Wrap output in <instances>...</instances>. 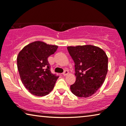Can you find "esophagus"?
Instances as JSON below:
<instances>
[{"mask_svg":"<svg viewBox=\"0 0 126 126\" xmlns=\"http://www.w3.org/2000/svg\"><path fill=\"white\" fill-rule=\"evenodd\" d=\"M69 74V72H68V70H65L64 72H63V75L64 76H66V75H68Z\"/></svg>","mask_w":126,"mask_h":126,"instance_id":"34e87169","label":"esophagus"}]
</instances>
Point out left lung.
I'll return each mask as SVG.
<instances>
[{"instance_id": "left-lung-1", "label": "left lung", "mask_w": 126, "mask_h": 126, "mask_svg": "<svg viewBox=\"0 0 126 126\" xmlns=\"http://www.w3.org/2000/svg\"><path fill=\"white\" fill-rule=\"evenodd\" d=\"M75 63L76 80L71 92L80 97H88L97 92L104 82L108 72V57L97 46L85 45L68 46Z\"/></svg>"}]
</instances>
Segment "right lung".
<instances>
[{
    "mask_svg": "<svg viewBox=\"0 0 126 126\" xmlns=\"http://www.w3.org/2000/svg\"><path fill=\"white\" fill-rule=\"evenodd\" d=\"M57 48L38 41L25 46L19 53L17 66L20 78L32 94L44 96L53 90L58 76L51 73L47 58Z\"/></svg>",
    "mask_w": 126,
    "mask_h": 126,
    "instance_id": "right-lung-1",
    "label": "right lung"
}]
</instances>
